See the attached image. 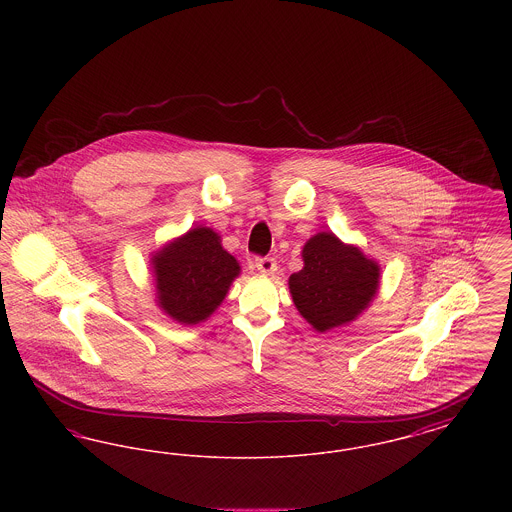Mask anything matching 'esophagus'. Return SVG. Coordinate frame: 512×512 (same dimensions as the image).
<instances>
[{
	"label": "esophagus",
	"mask_w": 512,
	"mask_h": 512,
	"mask_svg": "<svg viewBox=\"0 0 512 512\" xmlns=\"http://www.w3.org/2000/svg\"><path fill=\"white\" fill-rule=\"evenodd\" d=\"M255 267H257L261 274H267V276L274 274L278 270V265H276V261L272 257H259V259H255Z\"/></svg>",
	"instance_id": "esophagus-1"
}]
</instances>
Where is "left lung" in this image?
<instances>
[{
	"instance_id": "left-lung-1",
	"label": "left lung",
	"mask_w": 512,
	"mask_h": 512,
	"mask_svg": "<svg viewBox=\"0 0 512 512\" xmlns=\"http://www.w3.org/2000/svg\"><path fill=\"white\" fill-rule=\"evenodd\" d=\"M303 268L288 280L293 305L317 332L357 320L380 288V265L334 232H318L303 251Z\"/></svg>"
}]
</instances>
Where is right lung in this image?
<instances>
[{
    "label": "right lung",
    "mask_w": 512,
    "mask_h": 512,
    "mask_svg": "<svg viewBox=\"0 0 512 512\" xmlns=\"http://www.w3.org/2000/svg\"><path fill=\"white\" fill-rule=\"evenodd\" d=\"M155 303L184 326L205 322L220 307L242 267L209 226H194L151 253Z\"/></svg>",
    "instance_id": "add662e5"
}]
</instances>
